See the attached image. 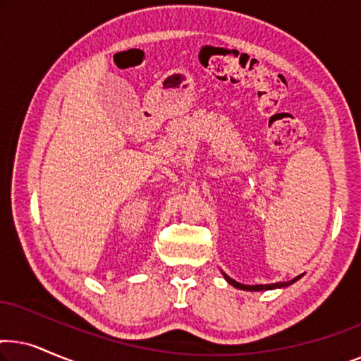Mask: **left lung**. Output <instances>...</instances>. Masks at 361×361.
Returning <instances> with one entry per match:
<instances>
[{"label": "left lung", "instance_id": "obj_1", "mask_svg": "<svg viewBox=\"0 0 361 361\" xmlns=\"http://www.w3.org/2000/svg\"><path fill=\"white\" fill-rule=\"evenodd\" d=\"M225 276V279L228 281V283L231 284V286H235V288H238V289H243V290H268V289H276V288H286V286H289V284H293V283H295V281H298L300 276H298V278H294L293 281H284V283H274V284H258V286H245V284H240V283H236V281H233L230 278V276H226V274H224Z\"/></svg>", "mask_w": 361, "mask_h": 361}]
</instances>
